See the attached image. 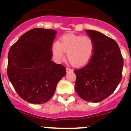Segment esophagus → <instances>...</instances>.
Wrapping results in <instances>:
<instances>
[{
  "instance_id": "esophagus-1",
  "label": "esophagus",
  "mask_w": 131,
  "mask_h": 131,
  "mask_svg": "<svg viewBox=\"0 0 131 131\" xmlns=\"http://www.w3.org/2000/svg\"><path fill=\"white\" fill-rule=\"evenodd\" d=\"M66 71L68 73H69V72H71V71H73V70L71 69H70V68H66Z\"/></svg>"
}]
</instances>
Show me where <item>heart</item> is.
<instances>
[{
    "instance_id": "obj_1",
    "label": "heart",
    "mask_w": 131,
    "mask_h": 131,
    "mask_svg": "<svg viewBox=\"0 0 131 131\" xmlns=\"http://www.w3.org/2000/svg\"><path fill=\"white\" fill-rule=\"evenodd\" d=\"M95 45L93 39L87 35H66L60 40L53 42L52 52L57 62H60L65 57L75 66H83L90 62L93 56Z\"/></svg>"
}]
</instances>
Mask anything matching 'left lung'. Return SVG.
<instances>
[{
  "label": "left lung",
  "mask_w": 131,
  "mask_h": 131,
  "mask_svg": "<svg viewBox=\"0 0 131 131\" xmlns=\"http://www.w3.org/2000/svg\"><path fill=\"white\" fill-rule=\"evenodd\" d=\"M95 50L90 62L74 71L75 90L80 98L99 102L113 93L122 78L123 58L113 39L93 30H86Z\"/></svg>",
  "instance_id": "8db88e82"
}]
</instances>
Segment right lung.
<instances>
[{
	"label": "right lung",
	"mask_w": 131,
	"mask_h": 131,
	"mask_svg": "<svg viewBox=\"0 0 131 131\" xmlns=\"http://www.w3.org/2000/svg\"><path fill=\"white\" fill-rule=\"evenodd\" d=\"M56 31L34 28L24 33L10 48L7 74L15 91L31 104H44L54 95L66 68L52 61Z\"/></svg>",
	"instance_id": "right-lung-1"
}]
</instances>
